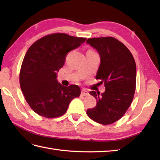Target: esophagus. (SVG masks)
<instances>
[{"label":"esophagus","instance_id":"1","mask_svg":"<svg viewBox=\"0 0 160 160\" xmlns=\"http://www.w3.org/2000/svg\"><path fill=\"white\" fill-rule=\"evenodd\" d=\"M89 95V93H88V91L85 89H82V91H81V96H86Z\"/></svg>","mask_w":160,"mask_h":160}]
</instances>
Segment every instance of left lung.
Returning <instances> with one entry per match:
<instances>
[{
	"mask_svg": "<svg viewBox=\"0 0 160 160\" xmlns=\"http://www.w3.org/2000/svg\"><path fill=\"white\" fill-rule=\"evenodd\" d=\"M87 43L98 50L101 62L96 78L106 88L104 93L91 91L96 106L87 114L99 124H113L123 116L133 100L136 84V64L130 51L113 37L88 38Z\"/></svg>",
	"mask_w": 160,
	"mask_h": 160,
	"instance_id": "8db88e82",
	"label": "left lung"
}]
</instances>
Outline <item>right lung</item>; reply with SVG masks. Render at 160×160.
I'll use <instances>...</instances> for the list:
<instances>
[{
    "mask_svg": "<svg viewBox=\"0 0 160 160\" xmlns=\"http://www.w3.org/2000/svg\"><path fill=\"white\" fill-rule=\"evenodd\" d=\"M86 39L51 33L36 40L27 52L20 71V85L27 102L40 116H61L70 102L80 96V88L76 84L62 85L58 82L56 73L63 67L67 53Z\"/></svg>",
    "mask_w": 160,
    "mask_h": 160,
    "instance_id": "obj_1",
    "label": "right lung"
}]
</instances>
